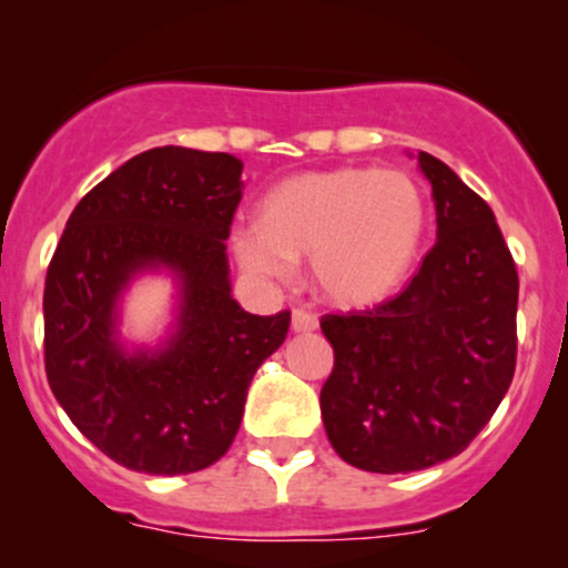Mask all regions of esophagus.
<instances>
[{
    "label": "esophagus",
    "mask_w": 568,
    "mask_h": 568,
    "mask_svg": "<svg viewBox=\"0 0 568 568\" xmlns=\"http://www.w3.org/2000/svg\"><path fill=\"white\" fill-rule=\"evenodd\" d=\"M291 328L296 331V334H310V331L317 328V315L310 310H293Z\"/></svg>",
    "instance_id": "34e87169"
}]
</instances>
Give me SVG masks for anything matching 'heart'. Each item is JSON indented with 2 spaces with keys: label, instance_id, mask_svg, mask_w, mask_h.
Listing matches in <instances>:
<instances>
[{
  "label": "heart",
  "instance_id": "b5f03b06",
  "mask_svg": "<svg viewBox=\"0 0 568 568\" xmlns=\"http://www.w3.org/2000/svg\"><path fill=\"white\" fill-rule=\"evenodd\" d=\"M425 226V197L408 173L344 165L280 181L262 221L234 226L232 251L258 280H288L310 256L323 298L366 306L406 280Z\"/></svg>",
  "mask_w": 568,
  "mask_h": 568
}]
</instances>
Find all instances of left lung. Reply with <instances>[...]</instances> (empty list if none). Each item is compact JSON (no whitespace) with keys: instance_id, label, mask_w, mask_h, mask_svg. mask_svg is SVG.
Listing matches in <instances>:
<instances>
[{"instance_id":"1","label":"left lung","mask_w":568,"mask_h":568,"mask_svg":"<svg viewBox=\"0 0 568 568\" xmlns=\"http://www.w3.org/2000/svg\"><path fill=\"white\" fill-rule=\"evenodd\" d=\"M438 240L406 288L323 315L334 371L321 389L331 446L368 473H414L465 452L515 374L518 270L494 211L446 162L419 152Z\"/></svg>"}]
</instances>
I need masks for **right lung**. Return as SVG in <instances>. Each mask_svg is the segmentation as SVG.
Masks as SVG:
<instances>
[{
    "label": "right lung",
    "instance_id": "1",
    "mask_svg": "<svg viewBox=\"0 0 568 568\" xmlns=\"http://www.w3.org/2000/svg\"><path fill=\"white\" fill-rule=\"evenodd\" d=\"M243 162L158 146L90 189L44 277V374L69 419L116 465L186 475L230 452L256 368L285 342L291 312L258 317L230 296L226 243ZM182 277L180 334L158 356H125L113 304L146 265Z\"/></svg>",
    "mask_w": 568,
    "mask_h": 568
}]
</instances>
